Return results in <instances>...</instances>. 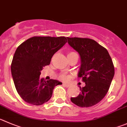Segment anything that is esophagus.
I'll use <instances>...</instances> for the list:
<instances>
[{"mask_svg":"<svg viewBox=\"0 0 127 127\" xmlns=\"http://www.w3.org/2000/svg\"><path fill=\"white\" fill-rule=\"evenodd\" d=\"M63 85L65 87H67V88L69 87V86H70V85H69V83H63Z\"/></svg>","mask_w":127,"mask_h":127,"instance_id":"esophagus-1","label":"esophagus"}]
</instances>
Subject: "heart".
<instances>
[{
    "mask_svg": "<svg viewBox=\"0 0 127 127\" xmlns=\"http://www.w3.org/2000/svg\"><path fill=\"white\" fill-rule=\"evenodd\" d=\"M74 53H74V52H71V53H69V54H67V56L70 55V54H74ZM59 78H60V79H62V80H66V79L67 78V77L66 76L65 74H60V75L59 76Z\"/></svg>",
    "mask_w": 127,
    "mask_h": 127,
    "instance_id": "heart-1",
    "label": "heart"
}]
</instances>
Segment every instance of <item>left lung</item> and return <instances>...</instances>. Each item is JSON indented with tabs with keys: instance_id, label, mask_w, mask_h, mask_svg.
<instances>
[{
	"instance_id": "left-lung-1",
	"label": "left lung",
	"mask_w": 127,
	"mask_h": 127,
	"mask_svg": "<svg viewBox=\"0 0 127 127\" xmlns=\"http://www.w3.org/2000/svg\"><path fill=\"white\" fill-rule=\"evenodd\" d=\"M68 44L81 58L78 77L85 83L80 94L71 101L80 107L96 105L105 96L115 74L113 61L108 51L89 38L67 37Z\"/></svg>"
}]
</instances>
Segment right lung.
<instances>
[{"mask_svg": "<svg viewBox=\"0 0 127 127\" xmlns=\"http://www.w3.org/2000/svg\"><path fill=\"white\" fill-rule=\"evenodd\" d=\"M67 42L65 37L34 36L22 42L15 52L11 73L15 88L26 102L41 105L49 101L58 80L40 79L43 67L49 65L59 49Z\"/></svg>", "mask_w": 127, "mask_h": 127, "instance_id": "right-lung-1", "label": "right lung"}]
</instances>
